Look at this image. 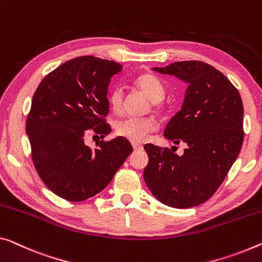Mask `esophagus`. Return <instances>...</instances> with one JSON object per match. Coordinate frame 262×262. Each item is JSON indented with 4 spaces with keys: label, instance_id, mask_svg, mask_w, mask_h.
I'll use <instances>...</instances> for the list:
<instances>
[{
    "label": "esophagus",
    "instance_id": "1",
    "mask_svg": "<svg viewBox=\"0 0 262 262\" xmlns=\"http://www.w3.org/2000/svg\"><path fill=\"white\" fill-rule=\"evenodd\" d=\"M132 146H134V150L135 151L143 150V145L142 144H132Z\"/></svg>",
    "mask_w": 262,
    "mask_h": 262
}]
</instances>
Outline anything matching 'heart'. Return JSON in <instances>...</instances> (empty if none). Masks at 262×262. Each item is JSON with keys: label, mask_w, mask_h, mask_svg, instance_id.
I'll return each instance as SVG.
<instances>
[{"label": "heart", "mask_w": 262, "mask_h": 262, "mask_svg": "<svg viewBox=\"0 0 262 262\" xmlns=\"http://www.w3.org/2000/svg\"><path fill=\"white\" fill-rule=\"evenodd\" d=\"M136 84L143 90L145 95L154 102H159L165 96V88L162 80L154 74H143L136 79ZM108 102L112 110L119 114L123 110L124 90L123 88L116 86L110 92ZM156 123L151 118L127 117L116 124L117 135L130 140L134 144L143 143L147 136L156 130Z\"/></svg>", "instance_id": "obj_1"}]
</instances>
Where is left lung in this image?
Listing matches in <instances>:
<instances>
[{
	"label": "left lung",
	"instance_id": "8db88e82",
	"mask_svg": "<svg viewBox=\"0 0 262 262\" xmlns=\"http://www.w3.org/2000/svg\"><path fill=\"white\" fill-rule=\"evenodd\" d=\"M187 84L182 108L164 131L173 144L184 142L183 156L147 144L144 180L160 203L174 208L210 199L238 158L244 140V106L239 91L215 68L199 61L154 68Z\"/></svg>",
	"mask_w": 262,
	"mask_h": 262
}]
</instances>
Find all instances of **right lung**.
<instances>
[{"label":"right lung","instance_id":"1","mask_svg":"<svg viewBox=\"0 0 262 262\" xmlns=\"http://www.w3.org/2000/svg\"><path fill=\"white\" fill-rule=\"evenodd\" d=\"M122 64L94 56L66 62L39 83L31 100L26 131L35 168L56 195L82 201L103 191L132 154L130 142L116 137L91 148L90 132H111L107 89Z\"/></svg>","mask_w":262,"mask_h":262}]
</instances>
